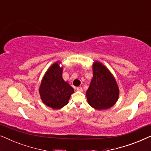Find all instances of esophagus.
I'll use <instances>...</instances> for the list:
<instances>
[{"label":"esophagus","instance_id":"obj_1","mask_svg":"<svg viewBox=\"0 0 151 151\" xmlns=\"http://www.w3.org/2000/svg\"><path fill=\"white\" fill-rule=\"evenodd\" d=\"M76 90L78 91H83V89H82V88L80 87V86H78V87L76 88Z\"/></svg>","mask_w":151,"mask_h":151}]
</instances>
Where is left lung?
<instances>
[{
	"instance_id": "obj_1",
	"label": "left lung",
	"mask_w": 151,
	"mask_h": 151,
	"mask_svg": "<svg viewBox=\"0 0 151 151\" xmlns=\"http://www.w3.org/2000/svg\"><path fill=\"white\" fill-rule=\"evenodd\" d=\"M116 80L108 68L99 61L93 64V78L86 96L88 104L98 110L112 107L119 98Z\"/></svg>"
}]
</instances>
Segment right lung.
Instances as JSON below:
<instances>
[{
  "label": "right lung",
  "instance_id": "1",
  "mask_svg": "<svg viewBox=\"0 0 151 151\" xmlns=\"http://www.w3.org/2000/svg\"><path fill=\"white\" fill-rule=\"evenodd\" d=\"M57 61L51 65L45 72L40 87L41 100L46 106L53 109L63 108L69 102L74 89L63 78V66Z\"/></svg>",
  "mask_w": 151,
  "mask_h": 151
}]
</instances>
